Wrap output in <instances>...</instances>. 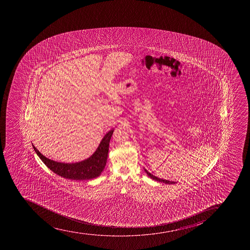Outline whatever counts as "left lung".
<instances>
[{
    "label": "left lung",
    "mask_w": 250,
    "mask_h": 250,
    "mask_svg": "<svg viewBox=\"0 0 250 250\" xmlns=\"http://www.w3.org/2000/svg\"><path fill=\"white\" fill-rule=\"evenodd\" d=\"M144 170L146 172V174H147L150 178H152L153 180L161 182V183H166V184H175V183H177L176 182H173V181L166 180V179L157 178L156 176H154L153 174H151V173H149L148 171L146 170V168H144Z\"/></svg>",
    "instance_id": "left-lung-1"
}]
</instances>
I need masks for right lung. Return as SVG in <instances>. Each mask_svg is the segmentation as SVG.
<instances>
[{
	"instance_id": "1",
	"label": "right lung",
	"mask_w": 250,
	"mask_h": 250,
	"mask_svg": "<svg viewBox=\"0 0 250 250\" xmlns=\"http://www.w3.org/2000/svg\"><path fill=\"white\" fill-rule=\"evenodd\" d=\"M114 129L107 132L100 142L96 151L89 158L76 163H62L46 158L33 146L35 152L45 166L58 175L72 180H89L101 174L106 166L108 155L109 143Z\"/></svg>"
}]
</instances>
